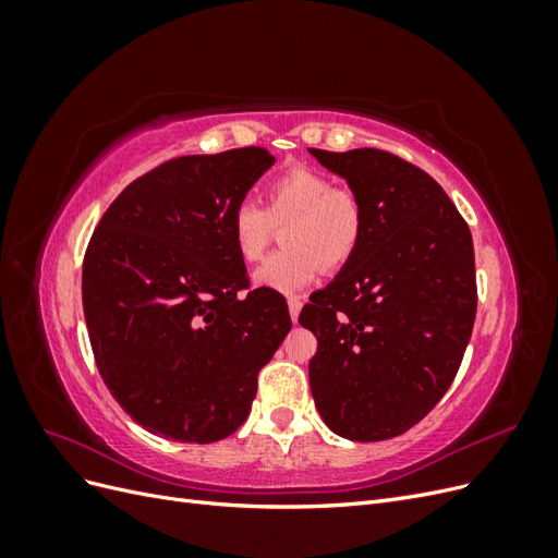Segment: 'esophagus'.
Listing matches in <instances>:
<instances>
[{"label":"esophagus","instance_id":"1","mask_svg":"<svg viewBox=\"0 0 558 558\" xmlns=\"http://www.w3.org/2000/svg\"><path fill=\"white\" fill-rule=\"evenodd\" d=\"M300 310H302V302H300V298L291 295V298H289V312H291V318H293V324H295V320H298V316H300Z\"/></svg>","mask_w":558,"mask_h":558}]
</instances>
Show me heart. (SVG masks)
Listing matches in <instances>:
<instances>
[{"mask_svg": "<svg viewBox=\"0 0 558 558\" xmlns=\"http://www.w3.org/2000/svg\"><path fill=\"white\" fill-rule=\"evenodd\" d=\"M265 209L240 202L230 216V240L244 263H256L272 238V223L281 230L286 248L272 253L256 272L258 289L295 293L310 286L318 269H342L361 246L365 211L361 197L335 189L330 177L312 167H293L267 185Z\"/></svg>", "mask_w": 558, "mask_h": 558, "instance_id": "heart-1", "label": "heart"}]
</instances>
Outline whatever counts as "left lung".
Returning <instances> with one entry per match:
<instances>
[{"mask_svg": "<svg viewBox=\"0 0 558 558\" xmlns=\"http://www.w3.org/2000/svg\"><path fill=\"white\" fill-rule=\"evenodd\" d=\"M363 202L361 246L302 307L310 386L326 426L356 442L408 433L447 393L477 314L468 223L430 174L379 148H310Z\"/></svg>", "mask_w": 558, "mask_h": 558, "instance_id": "1", "label": "left lung"}]
</instances>
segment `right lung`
<instances>
[{
	"label": "right lung",
	"mask_w": 558,
	"mask_h": 558,
	"mask_svg": "<svg viewBox=\"0 0 558 558\" xmlns=\"http://www.w3.org/2000/svg\"><path fill=\"white\" fill-rule=\"evenodd\" d=\"M272 165L260 146L167 160L111 202L88 242L81 291L97 369L165 440L238 430L291 330L277 291H248L230 240L234 207Z\"/></svg>",
	"instance_id": "right-lung-1"
}]
</instances>
